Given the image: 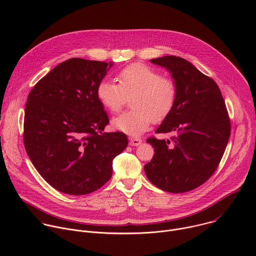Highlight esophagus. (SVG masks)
Returning <instances> with one entry per match:
<instances>
[{"label": "esophagus", "mask_w": 256, "mask_h": 256, "mask_svg": "<svg viewBox=\"0 0 256 256\" xmlns=\"http://www.w3.org/2000/svg\"><path fill=\"white\" fill-rule=\"evenodd\" d=\"M142 142V140L138 138H130V146H138Z\"/></svg>", "instance_id": "obj_1"}]
</instances>
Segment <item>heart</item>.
Masks as SVG:
<instances>
[{
    "instance_id": "obj_1",
    "label": "heart",
    "mask_w": 256,
    "mask_h": 256,
    "mask_svg": "<svg viewBox=\"0 0 256 256\" xmlns=\"http://www.w3.org/2000/svg\"><path fill=\"white\" fill-rule=\"evenodd\" d=\"M118 84L101 81L96 90L100 103L109 112L118 114L130 97V110L112 120L116 130L130 136H138L150 124L165 120L177 101L178 86L170 77L147 64L134 62L122 68Z\"/></svg>"
}]
</instances>
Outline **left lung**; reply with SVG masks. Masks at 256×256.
Instances as JSON below:
<instances>
[{
  "instance_id": "1",
  "label": "left lung",
  "mask_w": 256,
  "mask_h": 256,
  "mask_svg": "<svg viewBox=\"0 0 256 256\" xmlns=\"http://www.w3.org/2000/svg\"><path fill=\"white\" fill-rule=\"evenodd\" d=\"M151 62L171 72L178 96L156 130L173 136L166 140L147 138L155 154L144 169L160 190L188 192L204 184L221 162L231 132L228 110L216 83L188 60L166 56Z\"/></svg>"
}]
</instances>
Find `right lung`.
Returning <instances> with one entry per match:
<instances>
[{"label":"right lung","instance_id":"obj_1","mask_svg":"<svg viewBox=\"0 0 256 256\" xmlns=\"http://www.w3.org/2000/svg\"><path fill=\"white\" fill-rule=\"evenodd\" d=\"M112 62L72 58L54 68L30 91L25 105L24 147L50 186L70 196L91 194L112 178V160L128 146L109 124L97 98Z\"/></svg>","mask_w":256,"mask_h":256}]
</instances>
